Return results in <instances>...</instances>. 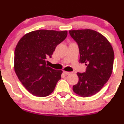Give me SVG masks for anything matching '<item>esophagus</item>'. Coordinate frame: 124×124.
<instances>
[{
	"label": "esophagus",
	"mask_w": 124,
	"mask_h": 124,
	"mask_svg": "<svg viewBox=\"0 0 124 124\" xmlns=\"http://www.w3.org/2000/svg\"><path fill=\"white\" fill-rule=\"evenodd\" d=\"M63 73H64L65 75H69V74H71V72H68V71H63Z\"/></svg>",
	"instance_id": "34e87169"
}]
</instances>
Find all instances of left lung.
Returning <instances> with one entry per match:
<instances>
[{"mask_svg":"<svg viewBox=\"0 0 124 124\" xmlns=\"http://www.w3.org/2000/svg\"><path fill=\"white\" fill-rule=\"evenodd\" d=\"M69 32L78 46L79 62L87 66L85 72L77 73L79 80L72 89L81 97H91L100 91L112 74L113 47L106 37L95 31L73 30Z\"/></svg>","mask_w":124,"mask_h":124,"instance_id":"obj_1","label":"left lung"}]
</instances>
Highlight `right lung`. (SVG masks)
Returning a JSON list of instances; mask_svg holds the SVG:
<instances>
[{
    "mask_svg": "<svg viewBox=\"0 0 124 124\" xmlns=\"http://www.w3.org/2000/svg\"><path fill=\"white\" fill-rule=\"evenodd\" d=\"M67 31L37 30L26 33L17 43L14 70L18 79L33 95L44 97L53 92L62 71L46 65L56 46L67 36Z\"/></svg>",
    "mask_w": 124,
    "mask_h": 124,
    "instance_id": "obj_1",
    "label": "right lung"
}]
</instances>
